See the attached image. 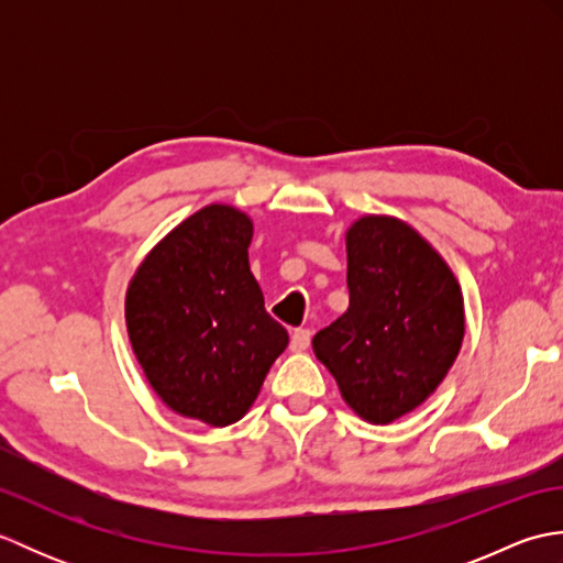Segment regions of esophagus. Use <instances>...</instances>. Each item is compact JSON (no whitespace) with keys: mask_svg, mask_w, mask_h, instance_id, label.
Listing matches in <instances>:
<instances>
[{"mask_svg":"<svg viewBox=\"0 0 563 563\" xmlns=\"http://www.w3.org/2000/svg\"><path fill=\"white\" fill-rule=\"evenodd\" d=\"M309 343H312V331H309V329H295V331H292L290 349H292L295 353L307 351Z\"/></svg>","mask_w":563,"mask_h":563,"instance_id":"34e87169","label":"esophagus"}]
</instances>
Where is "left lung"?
Returning a JSON list of instances; mask_svg holds the SVG:
<instances>
[{"label": "left lung", "instance_id": "1", "mask_svg": "<svg viewBox=\"0 0 563 563\" xmlns=\"http://www.w3.org/2000/svg\"><path fill=\"white\" fill-rule=\"evenodd\" d=\"M351 305L312 339L343 399L369 423L423 404L464 339V305L448 263L409 224L357 220L345 234Z\"/></svg>", "mask_w": 563, "mask_h": 563}]
</instances>
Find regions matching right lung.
Returning a JSON list of instances; mask_svg holds the SVG:
<instances>
[{
    "label": "right lung",
    "mask_w": 563,
    "mask_h": 563,
    "mask_svg": "<svg viewBox=\"0 0 563 563\" xmlns=\"http://www.w3.org/2000/svg\"><path fill=\"white\" fill-rule=\"evenodd\" d=\"M251 234L244 212L202 208L152 251L128 288L130 343L150 385L169 409L208 426L239 421L288 345L251 275Z\"/></svg>",
    "instance_id": "add662e5"
}]
</instances>
